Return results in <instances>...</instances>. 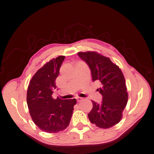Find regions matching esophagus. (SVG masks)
I'll list each match as a JSON object with an SVG mask.
<instances>
[{"label":"esophagus","mask_w":154,"mask_h":154,"mask_svg":"<svg viewBox=\"0 0 154 154\" xmlns=\"http://www.w3.org/2000/svg\"><path fill=\"white\" fill-rule=\"evenodd\" d=\"M76 100H77V102H80V101L82 100V98L77 97V98H76Z\"/></svg>","instance_id":"obj_1"}]
</instances>
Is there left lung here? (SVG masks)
Returning a JSON list of instances; mask_svg holds the SVG:
<instances>
[{"label": "left lung", "instance_id": "1", "mask_svg": "<svg viewBox=\"0 0 154 154\" xmlns=\"http://www.w3.org/2000/svg\"><path fill=\"white\" fill-rule=\"evenodd\" d=\"M78 56L91 70L92 81H98L103 96L101 103L92 101L93 107L88 116L90 121L100 128H110L119 123L128 99L125 80L121 69L109 57L94 51L78 52Z\"/></svg>", "mask_w": 154, "mask_h": 154}]
</instances>
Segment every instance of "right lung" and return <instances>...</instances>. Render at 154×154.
I'll list each match as a JSON object with an SVG mask.
<instances>
[{"label":"right lung","mask_w":154,"mask_h":154,"mask_svg":"<svg viewBox=\"0 0 154 154\" xmlns=\"http://www.w3.org/2000/svg\"><path fill=\"white\" fill-rule=\"evenodd\" d=\"M65 56L51 60L37 70L29 82L27 103L35 124L47 133H57L64 130L70 121L76 98L63 100L52 97L56 89V79Z\"/></svg>","instance_id":"obj_1"}]
</instances>
